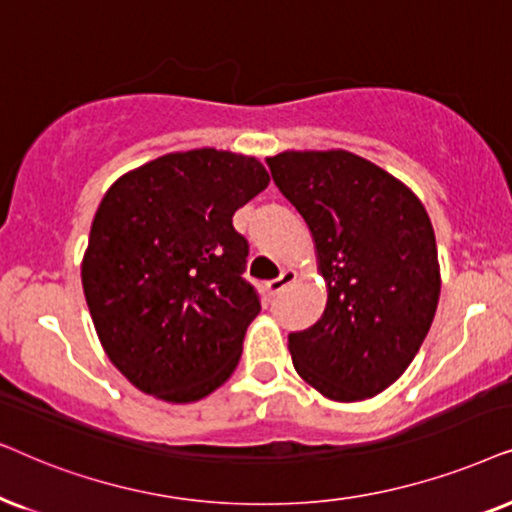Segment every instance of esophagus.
<instances>
[{"label": "esophagus", "mask_w": 512, "mask_h": 512, "mask_svg": "<svg viewBox=\"0 0 512 512\" xmlns=\"http://www.w3.org/2000/svg\"><path fill=\"white\" fill-rule=\"evenodd\" d=\"M295 278H297L295 271H292V269H283L281 276L267 283V290L271 292V295H278V292H281L283 288H288L290 283H295Z\"/></svg>", "instance_id": "1"}]
</instances>
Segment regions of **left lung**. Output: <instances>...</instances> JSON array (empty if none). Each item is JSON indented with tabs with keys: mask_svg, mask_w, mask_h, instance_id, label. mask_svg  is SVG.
I'll list each match as a JSON object with an SVG mask.
<instances>
[{
	"mask_svg": "<svg viewBox=\"0 0 512 512\" xmlns=\"http://www.w3.org/2000/svg\"><path fill=\"white\" fill-rule=\"evenodd\" d=\"M276 187L309 224L327 304L290 332L299 377L356 403L393 384L417 356L440 297L426 208L386 170L344 149L269 156Z\"/></svg>",
	"mask_w": 512,
	"mask_h": 512,
	"instance_id": "1",
	"label": "left lung"
}]
</instances>
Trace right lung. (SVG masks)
I'll use <instances>...</instances> for the list:
<instances>
[{
	"mask_svg": "<svg viewBox=\"0 0 512 512\" xmlns=\"http://www.w3.org/2000/svg\"><path fill=\"white\" fill-rule=\"evenodd\" d=\"M267 185L252 156L203 147L159 156L107 189L81 283L102 349L142 393L194 403L236 370L262 306L231 217Z\"/></svg>",
	"mask_w": 512,
	"mask_h": 512,
	"instance_id": "1",
	"label": "right lung"
}]
</instances>
